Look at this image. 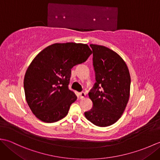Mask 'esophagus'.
<instances>
[{"label":"esophagus","instance_id":"esophagus-1","mask_svg":"<svg viewBox=\"0 0 160 160\" xmlns=\"http://www.w3.org/2000/svg\"><path fill=\"white\" fill-rule=\"evenodd\" d=\"M80 97L81 99H83V98H84L86 97V93L84 92H81L80 93Z\"/></svg>","mask_w":160,"mask_h":160}]
</instances>
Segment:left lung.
Listing matches in <instances>:
<instances>
[{"instance_id":"8db88e82","label":"left lung","mask_w":160,"mask_h":160,"mask_svg":"<svg viewBox=\"0 0 160 160\" xmlns=\"http://www.w3.org/2000/svg\"><path fill=\"white\" fill-rule=\"evenodd\" d=\"M90 47L96 82L89 93L93 108L84 115L98 127H108L121 118L127 107L130 96V73L124 60L114 51L93 44Z\"/></svg>"}]
</instances>
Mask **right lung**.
I'll return each instance as SVG.
<instances>
[{
    "label": "right lung",
    "instance_id": "1",
    "mask_svg": "<svg viewBox=\"0 0 160 160\" xmlns=\"http://www.w3.org/2000/svg\"><path fill=\"white\" fill-rule=\"evenodd\" d=\"M92 52L82 43H55L41 51L24 78L26 101L40 120L52 123L66 116L77 100L68 85L71 69L87 60Z\"/></svg>",
    "mask_w": 160,
    "mask_h": 160
}]
</instances>
